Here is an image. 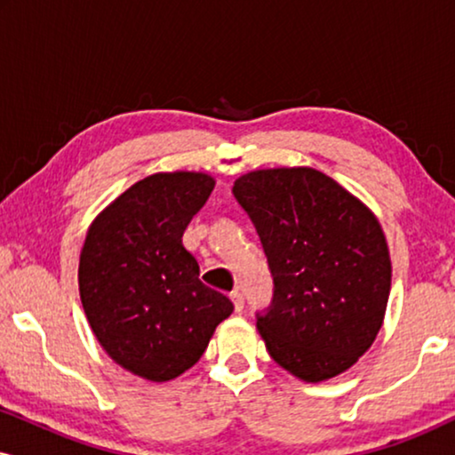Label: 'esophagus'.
Returning a JSON list of instances; mask_svg holds the SVG:
<instances>
[{
    "mask_svg": "<svg viewBox=\"0 0 455 455\" xmlns=\"http://www.w3.org/2000/svg\"><path fill=\"white\" fill-rule=\"evenodd\" d=\"M229 296H232V302H234L235 313H242V308H244V296H242L238 290L232 291V294H229Z\"/></svg>",
    "mask_w": 455,
    "mask_h": 455,
    "instance_id": "34e87169",
    "label": "esophagus"
}]
</instances>
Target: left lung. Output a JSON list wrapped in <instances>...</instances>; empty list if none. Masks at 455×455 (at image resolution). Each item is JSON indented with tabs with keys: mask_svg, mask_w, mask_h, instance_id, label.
I'll return each mask as SVG.
<instances>
[{
	"mask_svg": "<svg viewBox=\"0 0 455 455\" xmlns=\"http://www.w3.org/2000/svg\"><path fill=\"white\" fill-rule=\"evenodd\" d=\"M273 275L257 316L271 358L308 383L356 364L383 325L391 288L387 240L366 204L313 167L254 170L234 182Z\"/></svg>",
	"mask_w": 455,
	"mask_h": 455,
	"instance_id": "left-lung-1",
	"label": "left lung"
}]
</instances>
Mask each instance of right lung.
<instances>
[{"mask_svg": "<svg viewBox=\"0 0 455 455\" xmlns=\"http://www.w3.org/2000/svg\"><path fill=\"white\" fill-rule=\"evenodd\" d=\"M213 186L203 172L153 173L86 232L78 265L86 319L109 358L147 381H172L195 366L234 310L198 279L196 259L182 244Z\"/></svg>", "mask_w": 455, "mask_h": 455, "instance_id": "right-lung-1", "label": "right lung"}]
</instances>
